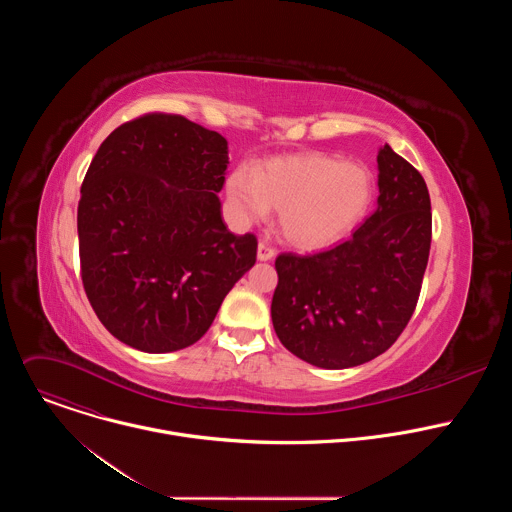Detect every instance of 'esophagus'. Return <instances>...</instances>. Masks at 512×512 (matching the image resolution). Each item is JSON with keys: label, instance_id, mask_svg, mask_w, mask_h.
<instances>
[{"label": "esophagus", "instance_id": "obj_1", "mask_svg": "<svg viewBox=\"0 0 512 512\" xmlns=\"http://www.w3.org/2000/svg\"><path fill=\"white\" fill-rule=\"evenodd\" d=\"M257 257H259V261H271L275 257V247L269 245L267 241H261L259 249H257Z\"/></svg>", "mask_w": 512, "mask_h": 512}]
</instances>
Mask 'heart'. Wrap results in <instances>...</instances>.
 <instances>
[{
  "label": "heart",
  "mask_w": 512,
  "mask_h": 512,
  "mask_svg": "<svg viewBox=\"0 0 512 512\" xmlns=\"http://www.w3.org/2000/svg\"><path fill=\"white\" fill-rule=\"evenodd\" d=\"M229 198L245 221L279 212L287 243L320 249L342 239L367 212L373 198L371 172L334 156L277 158L255 174L237 170L227 182Z\"/></svg>",
  "instance_id": "obj_1"
}]
</instances>
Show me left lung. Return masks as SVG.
<instances>
[{"label":"left lung","instance_id":"left-lung-1","mask_svg":"<svg viewBox=\"0 0 512 512\" xmlns=\"http://www.w3.org/2000/svg\"><path fill=\"white\" fill-rule=\"evenodd\" d=\"M379 206L348 241L281 253L271 320L281 344L322 369L383 354L411 320L431 245L423 176L389 145L379 152Z\"/></svg>","mask_w":512,"mask_h":512}]
</instances>
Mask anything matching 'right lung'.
<instances>
[{
	"mask_svg": "<svg viewBox=\"0 0 512 512\" xmlns=\"http://www.w3.org/2000/svg\"><path fill=\"white\" fill-rule=\"evenodd\" d=\"M227 139L182 115L119 125L81 186L79 255L101 324L143 352L200 340L255 265L257 237L223 223Z\"/></svg>",
	"mask_w": 512,
	"mask_h": 512,
	"instance_id": "1",
	"label": "right lung"
}]
</instances>
